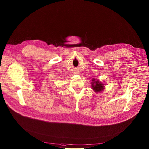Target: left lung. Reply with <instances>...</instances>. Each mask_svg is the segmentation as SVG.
I'll list each match as a JSON object with an SVG mask.
<instances>
[{
	"label": "left lung",
	"instance_id": "1",
	"mask_svg": "<svg viewBox=\"0 0 149 149\" xmlns=\"http://www.w3.org/2000/svg\"><path fill=\"white\" fill-rule=\"evenodd\" d=\"M93 83H92V89L96 92L102 91V90L104 89V86L103 84H102L101 83H99L98 80H96L95 79H93L92 80Z\"/></svg>",
	"mask_w": 149,
	"mask_h": 149
}]
</instances>
